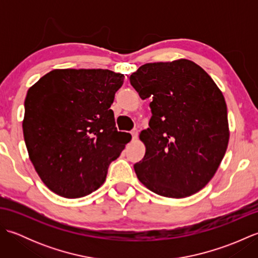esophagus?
Wrapping results in <instances>:
<instances>
[{"label": "esophagus", "mask_w": 258, "mask_h": 258, "mask_svg": "<svg viewBox=\"0 0 258 258\" xmlns=\"http://www.w3.org/2000/svg\"><path fill=\"white\" fill-rule=\"evenodd\" d=\"M131 134H132V139H133V141H136L138 140V136H139V131L138 130H133L132 132H131Z\"/></svg>", "instance_id": "1"}]
</instances>
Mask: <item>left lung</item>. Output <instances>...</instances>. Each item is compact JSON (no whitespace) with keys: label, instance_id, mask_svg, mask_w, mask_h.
Masks as SVG:
<instances>
[{"label":"left lung","instance_id":"8db88e82","mask_svg":"<svg viewBox=\"0 0 258 258\" xmlns=\"http://www.w3.org/2000/svg\"><path fill=\"white\" fill-rule=\"evenodd\" d=\"M130 81L142 100L152 101L150 127L140 133L145 155L134 165L139 180L171 199L200 191L215 175L228 145L222 91L186 58L146 63Z\"/></svg>","mask_w":258,"mask_h":258}]
</instances>
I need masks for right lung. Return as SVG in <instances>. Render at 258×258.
I'll use <instances>...</instances> for the list:
<instances>
[{
	"mask_svg": "<svg viewBox=\"0 0 258 258\" xmlns=\"http://www.w3.org/2000/svg\"><path fill=\"white\" fill-rule=\"evenodd\" d=\"M123 81L109 70L56 69L27 91L26 149L53 193L79 199L105 182L109 163L132 139L116 130L109 109Z\"/></svg>",
	"mask_w": 258,
	"mask_h": 258,
	"instance_id": "1",
	"label": "right lung"
}]
</instances>
